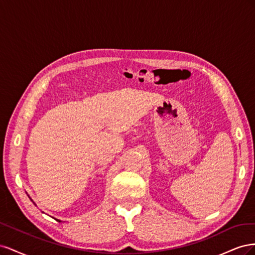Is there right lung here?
Segmentation results:
<instances>
[{
    "label": "right lung",
    "mask_w": 255,
    "mask_h": 255,
    "mask_svg": "<svg viewBox=\"0 0 255 255\" xmlns=\"http://www.w3.org/2000/svg\"><path fill=\"white\" fill-rule=\"evenodd\" d=\"M57 221H59V220H57Z\"/></svg>",
    "instance_id": "obj_1"
}]
</instances>
